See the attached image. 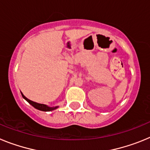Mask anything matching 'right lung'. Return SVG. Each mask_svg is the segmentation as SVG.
I'll return each instance as SVG.
<instances>
[{
	"label": "right lung",
	"instance_id": "right-lung-1",
	"mask_svg": "<svg viewBox=\"0 0 150 150\" xmlns=\"http://www.w3.org/2000/svg\"><path fill=\"white\" fill-rule=\"evenodd\" d=\"M21 94H22V96L23 97V98L25 99V100H27V101L28 102L30 105L33 106V107H34V108H36V109L39 110L47 112V111L54 110L57 109V108L59 107V106H56V107H49V106L46 105V104H39V103H37V102L32 101V100H29L28 98H26V97L25 96V95H24L22 92H21Z\"/></svg>",
	"mask_w": 150,
	"mask_h": 150
}]
</instances>
